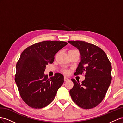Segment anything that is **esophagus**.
Returning <instances> with one entry per match:
<instances>
[{
	"mask_svg": "<svg viewBox=\"0 0 123 123\" xmlns=\"http://www.w3.org/2000/svg\"><path fill=\"white\" fill-rule=\"evenodd\" d=\"M69 79L66 77H64V81H68Z\"/></svg>",
	"mask_w": 123,
	"mask_h": 123,
	"instance_id": "34e87169",
	"label": "esophagus"
}]
</instances>
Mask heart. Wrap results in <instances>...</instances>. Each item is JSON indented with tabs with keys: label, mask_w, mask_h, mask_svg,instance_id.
Segmentation results:
<instances>
[{
	"label": "heart",
	"mask_w": 123,
	"mask_h": 123,
	"mask_svg": "<svg viewBox=\"0 0 123 123\" xmlns=\"http://www.w3.org/2000/svg\"><path fill=\"white\" fill-rule=\"evenodd\" d=\"M75 50V49H72V50ZM63 72H64L65 74H68V70H66V69H64V71H63Z\"/></svg>",
	"instance_id": "1"
}]
</instances>
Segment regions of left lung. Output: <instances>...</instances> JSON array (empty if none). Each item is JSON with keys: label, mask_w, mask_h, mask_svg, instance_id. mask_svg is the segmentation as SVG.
Masks as SVG:
<instances>
[{"label": "left lung", "mask_w": 123, "mask_h": 123, "mask_svg": "<svg viewBox=\"0 0 123 123\" xmlns=\"http://www.w3.org/2000/svg\"><path fill=\"white\" fill-rule=\"evenodd\" d=\"M80 54V62L75 75L85 74L81 84L72 79L74 86L69 91L77 105L86 109L99 105L106 95L111 82V63L106 53L96 45L81 41H68Z\"/></svg>", "instance_id": "left-lung-1"}]
</instances>
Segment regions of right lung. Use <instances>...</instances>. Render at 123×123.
I'll list each match as a JSON object with an SVG mask.
<instances>
[{
  "instance_id": "1",
  "label": "right lung",
  "mask_w": 123,
  "mask_h": 123,
  "mask_svg": "<svg viewBox=\"0 0 123 123\" xmlns=\"http://www.w3.org/2000/svg\"><path fill=\"white\" fill-rule=\"evenodd\" d=\"M68 44L63 41H45L26 48L17 62L15 81L20 95L29 106L41 109L54 100L64 82V76L57 73L48 78L46 66L54 61L55 55Z\"/></svg>"
}]
</instances>
